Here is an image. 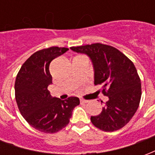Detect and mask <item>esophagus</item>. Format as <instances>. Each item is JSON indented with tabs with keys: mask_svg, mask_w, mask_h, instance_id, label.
<instances>
[{
	"mask_svg": "<svg viewBox=\"0 0 155 155\" xmlns=\"http://www.w3.org/2000/svg\"><path fill=\"white\" fill-rule=\"evenodd\" d=\"M80 101H81V103H88V102H89V101H87V100H84V99H81Z\"/></svg>",
	"mask_w": 155,
	"mask_h": 155,
	"instance_id": "1",
	"label": "esophagus"
}]
</instances>
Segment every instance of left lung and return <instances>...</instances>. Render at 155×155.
<instances>
[{
	"label": "left lung",
	"instance_id": "obj_1",
	"mask_svg": "<svg viewBox=\"0 0 155 155\" xmlns=\"http://www.w3.org/2000/svg\"><path fill=\"white\" fill-rule=\"evenodd\" d=\"M71 49L91 59L94 84H101L108 97L101 114L91 117L92 124L109 132L121 129L135 114L141 98L140 79L134 63L116 48L101 43Z\"/></svg>",
	"mask_w": 155,
	"mask_h": 155
}]
</instances>
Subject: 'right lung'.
<instances>
[{"label":"right lung","instance_id":"right-lung-1","mask_svg":"<svg viewBox=\"0 0 155 155\" xmlns=\"http://www.w3.org/2000/svg\"><path fill=\"white\" fill-rule=\"evenodd\" d=\"M68 48L53 46L36 51L20 69L15 82V101L19 110L30 125L43 133H56L70 122L72 111L80 104L77 97L64 101L51 97L50 64Z\"/></svg>","mask_w":155,"mask_h":155}]
</instances>
